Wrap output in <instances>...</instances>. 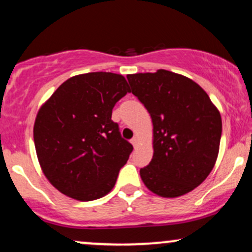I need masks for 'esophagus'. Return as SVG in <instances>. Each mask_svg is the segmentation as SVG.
<instances>
[{
  "mask_svg": "<svg viewBox=\"0 0 252 252\" xmlns=\"http://www.w3.org/2000/svg\"><path fill=\"white\" fill-rule=\"evenodd\" d=\"M130 142H131V144L132 146H136V144H137V137H132L131 140H130Z\"/></svg>",
  "mask_w": 252,
  "mask_h": 252,
  "instance_id": "esophagus-1",
  "label": "esophagus"
}]
</instances>
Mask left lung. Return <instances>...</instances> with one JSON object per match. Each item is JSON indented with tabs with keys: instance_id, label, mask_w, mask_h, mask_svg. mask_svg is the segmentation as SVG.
Here are the masks:
<instances>
[{
	"instance_id": "left-lung-1",
	"label": "left lung",
	"mask_w": 252,
	"mask_h": 252,
	"mask_svg": "<svg viewBox=\"0 0 252 252\" xmlns=\"http://www.w3.org/2000/svg\"><path fill=\"white\" fill-rule=\"evenodd\" d=\"M130 91L153 121L154 155L140 169L148 189L175 198L198 187L215 166L221 118L210 97L189 78L166 70L128 74Z\"/></svg>"
}]
</instances>
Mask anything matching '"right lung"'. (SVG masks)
Here are the masks:
<instances>
[{"label":"right lung","mask_w":252,"mask_h":252,"mask_svg":"<svg viewBox=\"0 0 252 252\" xmlns=\"http://www.w3.org/2000/svg\"><path fill=\"white\" fill-rule=\"evenodd\" d=\"M128 92L121 74L92 72L66 80L39 110L37 158L46 178L65 195L90 201L115 186L132 146L111 115Z\"/></svg>","instance_id":"obj_1"}]
</instances>
